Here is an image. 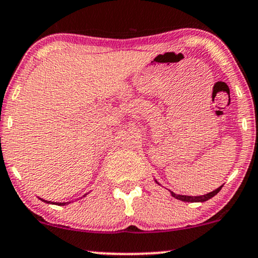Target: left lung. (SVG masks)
Masks as SVG:
<instances>
[{"label": "left lung", "mask_w": 258, "mask_h": 258, "mask_svg": "<svg viewBox=\"0 0 258 258\" xmlns=\"http://www.w3.org/2000/svg\"><path fill=\"white\" fill-rule=\"evenodd\" d=\"M155 182L159 183L158 181H156V180H155ZM159 185H160V183H159ZM222 187H223V185L220 186V187H218V188H217V189L212 190V192L206 193V195H204V196H197V197L175 195V193L172 192V190H169V192H170V195H172V197H174V198L178 199V200H181V202H186V203H204V202H207V200L212 198V197H215L217 193H218L219 190L222 189Z\"/></svg>", "instance_id": "1"}]
</instances>
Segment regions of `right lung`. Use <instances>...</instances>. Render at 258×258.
<instances>
[{"mask_svg": "<svg viewBox=\"0 0 258 258\" xmlns=\"http://www.w3.org/2000/svg\"><path fill=\"white\" fill-rule=\"evenodd\" d=\"M86 196V195H85ZM84 196V197H85ZM40 200H42V202H45L46 204H54V205H60V206H63V205H69V204H71V202H68V203H54V202H48V200H43L41 198H39Z\"/></svg>", "mask_w": 258, "mask_h": 258, "instance_id": "obj_1", "label": "right lung"}]
</instances>
